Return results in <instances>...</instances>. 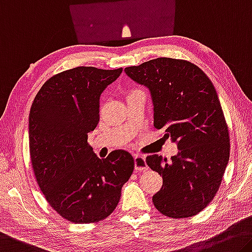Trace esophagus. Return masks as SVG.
<instances>
[{"mask_svg": "<svg viewBox=\"0 0 252 252\" xmlns=\"http://www.w3.org/2000/svg\"><path fill=\"white\" fill-rule=\"evenodd\" d=\"M134 168L135 170L143 171L148 169V165L146 162V157L141 155H135L134 156Z\"/></svg>", "mask_w": 252, "mask_h": 252, "instance_id": "1", "label": "esophagus"}]
</instances>
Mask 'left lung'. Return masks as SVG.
<instances>
[{"instance_id":"left-lung-1","label":"left lung","mask_w":252,"mask_h":252,"mask_svg":"<svg viewBox=\"0 0 252 252\" xmlns=\"http://www.w3.org/2000/svg\"><path fill=\"white\" fill-rule=\"evenodd\" d=\"M125 70L150 90L154 126L179 149L170 162L157 155L146 158L162 176L154 205L171 219L194 217L214 198L229 161V127L217 91L204 71L184 59L157 58Z\"/></svg>"}]
</instances>
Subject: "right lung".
I'll use <instances>...</instances> for the list:
<instances>
[{
    "instance_id": "obj_1",
    "label": "right lung",
    "mask_w": 252,
    "mask_h": 252,
    "mask_svg": "<svg viewBox=\"0 0 252 252\" xmlns=\"http://www.w3.org/2000/svg\"><path fill=\"white\" fill-rule=\"evenodd\" d=\"M122 68L79 66L48 79L29 114V150L37 183L49 205L76 224L97 223L117 207L134 169L129 151L99 159L87 142L96 127L99 95Z\"/></svg>"
}]
</instances>
